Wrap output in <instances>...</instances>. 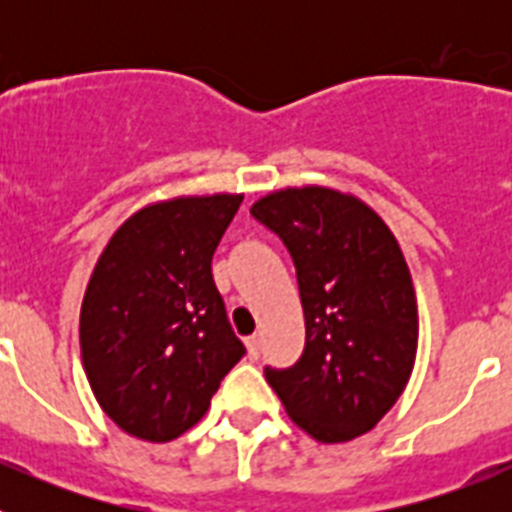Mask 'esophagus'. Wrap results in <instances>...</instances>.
Instances as JSON below:
<instances>
[{
  "label": "esophagus",
  "mask_w": 512,
  "mask_h": 512,
  "mask_svg": "<svg viewBox=\"0 0 512 512\" xmlns=\"http://www.w3.org/2000/svg\"><path fill=\"white\" fill-rule=\"evenodd\" d=\"M246 348H248V359H259V351H261V338H259V336H251V338H246Z\"/></svg>",
  "instance_id": "34e87169"
}]
</instances>
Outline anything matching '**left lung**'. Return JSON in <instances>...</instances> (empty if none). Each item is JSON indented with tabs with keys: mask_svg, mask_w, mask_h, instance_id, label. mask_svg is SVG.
<instances>
[{
	"mask_svg": "<svg viewBox=\"0 0 512 512\" xmlns=\"http://www.w3.org/2000/svg\"><path fill=\"white\" fill-rule=\"evenodd\" d=\"M295 261L305 351L266 382L302 431L346 443L390 413L418 351V300L392 230L354 194L287 187L253 202Z\"/></svg>",
	"mask_w": 512,
	"mask_h": 512,
	"instance_id": "obj_1",
	"label": "left lung"
}]
</instances>
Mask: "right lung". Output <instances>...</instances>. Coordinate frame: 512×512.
<instances>
[{
    "mask_svg": "<svg viewBox=\"0 0 512 512\" xmlns=\"http://www.w3.org/2000/svg\"><path fill=\"white\" fill-rule=\"evenodd\" d=\"M243 194L140 207L104 246L84 292L81 361L99 408L151 443L187 433L246 354L212 282V253Z\"/></svg>",
    "mask_w": 512,
    "mask_h": 512,
    "instance_id": "1",
    "label": "right lung"
}]
</instances>
